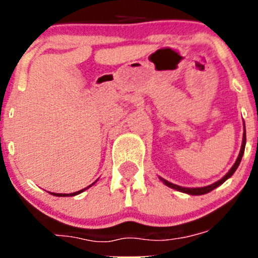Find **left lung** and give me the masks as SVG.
<instances>
[{
    "instance_id": "1",
    "label": "left lung",
    "mask_w": 258,
    "mask_h": 258,
    "mask_svg": "<svg viewBox=\"0 0 258 258\" xmlns=\"http://www.w3.org/2000/svg\"><path fill=\"white\" fill-rule=\"evenodd\" d=\"M244 146H246V127H244V122H243V136H242V145H241V150H240V153H238L237 160H236V162L233 163V166L230 168V171H228V172L226 173V175L223 176L222 178L218 179V181L215 182V183L209 184V186H205V187H182V186H178V184L172 183V182H168L167 179H165V178H162V177H160V179L167 187H171V188L176 189V191L183 192V194L192 195V196H201V195H206V194H209V192L212 191V189H215L216 187L221 186V184H222L223 182L226 181V179H228V178L231 177V176L233 175V173H235V171L237 170L238 165H240V162H241V160H242V156H243Z\"/></svg>"
}]
</instances>
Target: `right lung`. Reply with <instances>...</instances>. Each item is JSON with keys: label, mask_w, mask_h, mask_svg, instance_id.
<instances>
[{"label": "right lung", "mask_w": 258, "mask_h": 258, "mask_svg": "<svg viewBox=\"0 0 258 258\" xmlns=\"http://www.w3.org/2000/svg\"><path fill=\"white\" fill-rule=\"evenodd\" d=\"M96 183V181L93 182L92 184H95ZM92 184H90V186H87L86 187V188H83V189H80V191H77V192H74V194H54V192H49V194L51 195H53V196H58V197H69V196H76V195H80L81 192H83V191H86V189L87 188H90L91 186H92Z\"/></svg>", "instance_id": "1"}]
</instances>
